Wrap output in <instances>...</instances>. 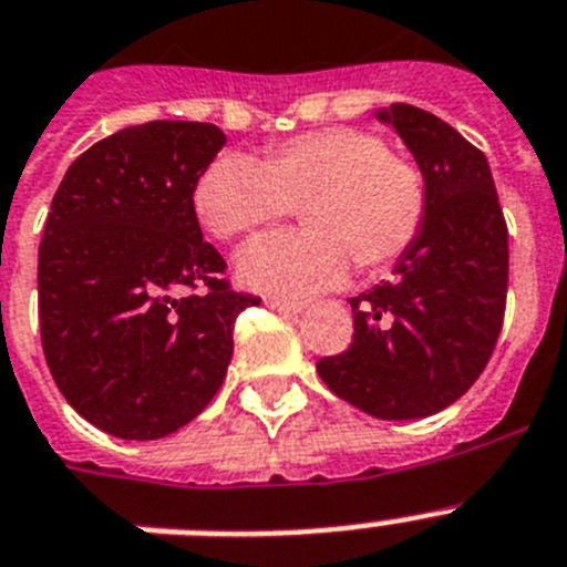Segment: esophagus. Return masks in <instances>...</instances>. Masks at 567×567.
I'll return each instance as SVG.
<instances>
[{
    "label": "esophagus",
    "mask_w": 567,
    "mask_h": 567,
    "mask_svg": "<svg viewBox=\"0 0 567 567\" xmlns=\"http://www.w3.org/2000/svg\"><path fill=\"white\" fill-rule=\"evenodd\" d=\"M266 307L275 309V312L298 316V312H303V309H307V303H303V301H287V298H269V301H266Z\"/></svg>",
    "instance_id": "34e87169"
}]
</instances>
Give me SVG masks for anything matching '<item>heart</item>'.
Returning <instances> with one entry per match:
<instances>
[{"mask_svg": "<svg viewBox=\"0 0 567 567\" xmlns=\"http://www.w3.org/2000/svg\"><path fill=\"white\" fill-rule=\"evenodd\" d=\"M192 206L217 240H249L301 206L303 231L249 246L237 272L264 292L307 295L341 284L350 264L367 272L395 264L422 231L427 186L375 134L323 128L275 145L260 163L220 154L195 181Z\"/></svg>", "mask_w": 567, "mask_h": 567, "instance_id": "1", "label": "heart"}]
</instances>
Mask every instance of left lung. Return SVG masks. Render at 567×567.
<instances>
[{"instance_id": "left-lung-1", "label": "left lung", "mask_w": 567, "mask_h": 567, "mask_svg": "<svg viewBox=\"0 0 567 567\" xmlns=\"http://www.w3.org/2000/svg\"><path fill=\"white\" fill-rule=\"evenodd\" d=\"M390 123L422 168L424 226L395 280L350 298V350L318 361L338 399L386 422L424 419L462 399L502 332L507 226L487 157L424 109L393 103Z\"/></svg>"}]
</instances>
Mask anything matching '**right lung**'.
Masks as SVG:
<instances>
[{
	"label": "right lung",
	"mask_w": 567,
	"mask_h": 567,
	"mask_svg": "<svg viewBox=\"0 0 567 567\" xmlns=\"http://www.w3.org/2000/svg\"><path fill=\"white\" fill-rule=\"evenodd\" d=\"M226 145L212 123L154 120L82 152L51 200L40 244L48 370L103 433L152 442L215 399L231 332L255 295L235 292L192 206Z\"/></svg>",
	"instance_id": "right-lung-1"
}]
</instances>
